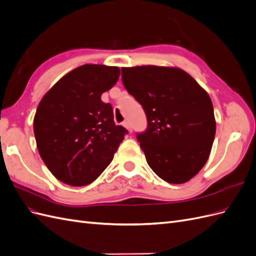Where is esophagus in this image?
Here are the masks:
<instances>
[{
	"label": "esophagus",
	"instance_id": "esophagus-1",
	"mask_svg": "<svg viewBox=\"0 0 256 256\" xmlns=\"http://www.w3.org/2000/svg\"><path fill=\"white\" fill-rule=\"evenodd\" d=\"M122 126L125 127L129 132H132V129H131V126H130V124L127 122V120H125V122H122Z\"/></svg>",
	"mask_w": 256,
	"mask_h": 256
}]
</instances>
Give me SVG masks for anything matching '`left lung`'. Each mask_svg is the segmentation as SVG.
Wrapping results in <instances>:
<instances>
[{"label": "left lung", "instance_id": "left-lung-1", "mask_svg": "<svg viewBox=\"0 0 256 256\" xmlns=\"http://www.w3.org/2000/svg\"><path fill=\"white\" fill-rule=\"evenodd\" d=\"M125 88L146 114L136 138L146 161L161 180L184 184L209 157L216 134L212 99L190 74L174 67H122Z\"/></svg>", "mask_w": 256, "mask_h": 256}]
</instances>
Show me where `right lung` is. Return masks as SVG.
<instances>
[{"mask_svg": "<svg viewBox=\"0 0 256 256\" xmlns=\"http://www.w3.org/2000/svg\"><path fill=\"white\" fill-rule=\"evenodd\" d=\"M120 68L86 64L53 85L40 100L34 134L44 164L58 180L81 187L94 182L111 164L124 136L102 92L116 84Z\"/></svg>", "mask_w": 256, "mask_h": 256, "instance_id": "add662e5", "label": "right lung"}]
</instances>
